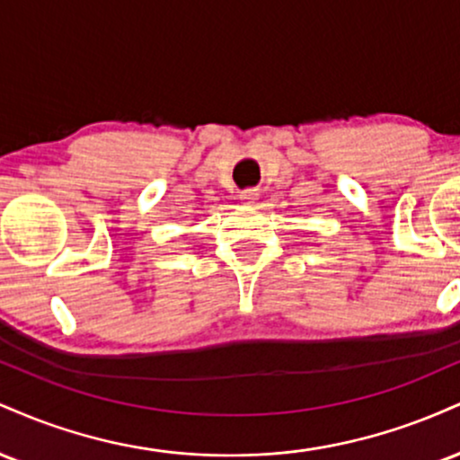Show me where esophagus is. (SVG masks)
Masks as SVG:
<instances>
[{"mask_svg":"<svg viewBox=\"0 0 460 460\" xmlns=\"http://www.w3.org/2000/svg\"><path fill=\"white\" fill-rule=\"evenodd\" d=\"M257 197H260V194H257V190H244V192H240V200L244 205H255Z\"/></svg>","mask_w":460,"mask_h":460,"instance_id":"obj_1","label":"esophagus"}]
</instances>
